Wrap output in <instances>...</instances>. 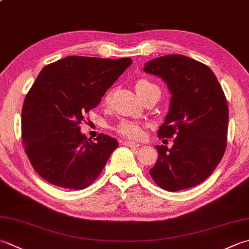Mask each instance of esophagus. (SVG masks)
Here are the masks:
<instances>
[{"instance_id":"34e87169","label":"esophagus","mask_w":249,"mask_h":249,"mask_svg":"<svg viewBox=\"0 0 249 249\" xmlns=\"http://www.w3.org/2000/svg\"><path fill=\"white\" fill-rule=\"evenodd\" d=\"M123 144L124 145H127V147H133V148H138L139 147V143H137V142H134V141H131V140H125L124 142H123Z\"/></svg>"}]
</instances>
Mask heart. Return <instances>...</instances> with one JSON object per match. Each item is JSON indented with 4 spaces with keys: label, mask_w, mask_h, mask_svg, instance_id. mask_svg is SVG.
<instances>
[{
    "label": "heart",
    "mask_w": 249,
    "mask_h": 249,
    "mask_svg": "<svg viewBox=\"0 0 249 249\" xmlns=\"http://www.w3.org/2000/svg\"><path fill=\"white\" fill-rule=\"evenodd\" d=\"M152 83H150L145 80H140L136 83V91H142L145 89H149V87H153ZM108 95L107 98H109ZM114 130L119 135L123 136L126 138L130 139H140L143 136V125L139 123V122L135 121H128V120H122L119 122L118 124L114 126Z\"/></svg>",
    "instance_id": "1"
}]
</instances>
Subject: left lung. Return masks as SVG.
I'll return each instance as SVG.
<instances>
[{"label": "left lung", "instance_id": "8db88e82", "mask_svg": "<svg viewBox=\"0 0 249 249\" xmlns=\"http://www.w3.org/2000/svg\"><path fill=\"white\" fill-rule=\"evenodd\" d=\"M143 70L160 76L172 94L159 138H172V149L157 145L159 158L150 175L175 192L197 186L211 176L227 145L229 109L216 75L204 63L182 55L155 58Z\"/></svg>", "mask_w": 249, "mask_h": 249}]
</instances>
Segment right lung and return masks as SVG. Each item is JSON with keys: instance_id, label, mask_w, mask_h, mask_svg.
I'll use <instances>...</instances> for the list:
<instances>
[{"instance_id": "1", "label": "right lung", "mask_w": 249, "mask_h": 249, "mask_svg": "<svg viewBox=\"0 0 249 249\" xmlns=\"http://www.w3.org/2000/svg\"><path fill=\"white\" fill-rule=\"evenodd\" d=\"M131 62L130 58L69 56L43 68L21 112L24 150L43 179L82 190L99 176L119 142L105 134L87 139L80 124Z\"/></svg>"}]
</instances>
